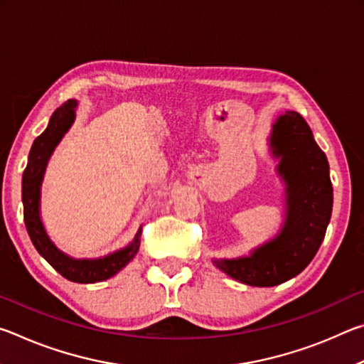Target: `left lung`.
Listing matches in <instances>:
<instances>
[{
	"mask_svg": "<svg viewBox=\"0 0 364 364\" xmlns=\"http://www.w3.org/2000/svg\"><path fill=\"white\" fill-rule=\"evenodd\" d=\"M269 152L284 183V221L274 237L237 258H212L230 278L254 287L292 279L313 260L332 213V184L326 154L300 114L286 110L271 125Z\"/></svg>",
	"mask_w": 364,
	"mask_h": 364,
	"instance_id": "obj_1",
	"label": "left lung"
}]
</instances>
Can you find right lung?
I'll return each instance as SVG.
<instances>
[{
    "label": "right lung",
    "instance_id": "right-lung-1",
    "mask_svg": "<svg viewBox=\"0 0 364 364\" xmlns=\"http://www.w3.org/2000/svg\"><path fill=\"white\" fill-rule=\"evenodd\" d=\"M78 102L70 100L54 110L49 119L46 130L33 141L32 149L28 154L27 167L22 176V204H23V221H26L27 232L35 249L51 267L63 274L65 279L80 284H93V282L106 281L112 278L120 269L130 263L138 254L141 244V230L127 247L119 249L100 258H75L60 250L51 241L46 228L41 221L40 200H41V183L45 178L49 159L56 149L60 139L70 130L75 122V110Z\"/></svg>",
    "mask_w": 364,
    "mask_h": 364
}]
</instances>
